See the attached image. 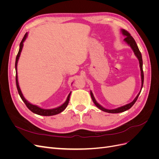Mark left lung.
I'll return each instance as SVG.
<instances>
[{
	"label": "left lung",
	"instance_id": "obj_1",
	"mask_svg": "<svg viewBox=\"0 0 159 159\" xmlns=\"http://www.w3.org/2000/svg\"><path fill=\"white\" fill-rule=\"evenodd\" d=\"M121 32L123 33V34L124 36H125V38L124 40L125 41L127 44L131 47V48L133 49L134 54H135V56L137 57V58L139 59V64H140V68H141V81H142V85H141V89L143 88V82H144V74H143V60H142V56H141V53L140 52V50H139V48L137 45V43L135 42V40H134V38L131 36V34H130V33L127 31L125 29H122L121 30ZM140 93L139 92V94L137 95V97L135 98V99H134L133 102L131 103H130L127 105H124V106H122L121 107H119L117 109H105L103 108L102 106H101V105L98 103L97 102H96V101L93 97V93L92 92H90V95H91V99H92L93 102L94 103V104L97 106L99 109H101L102 111H103L105 112H107V113H121V112H124L125 111L129 109L130 108H131L133 105L134 104V103L136 102V101L138 99V97L139 95H140Z\"/></svg>",
	"mask_w": 159,
	"mask_h": 159
}]
</instances>
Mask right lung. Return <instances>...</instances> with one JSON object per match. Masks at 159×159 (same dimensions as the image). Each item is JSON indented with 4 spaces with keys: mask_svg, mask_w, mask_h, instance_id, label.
Instances as JSON below:
<instances>
[{
    "mask_svg": "<svg viewBox=\"0 0 159 159\" xmlns=\"http://www.w3.org/2000/svg\"><path fill=\"white\" fill-rule=\"evenodd\" d=\"M27 36V33L25 34V35L24 36L22 40L20 42V49H19V51L18 52V54L16 56V61H15V68H16V88L18 89V92L20 95V98L22 99V100L24 102V103H25V105H26V107L29 109L32 112H33L34 113H36L37 115H42V116H51V115H57L58 114L61 112L63 111L66 108V107L68 106V103H69V100H70V94L71 92L70 93V94L68 96V98H67V100L66 101V102L63 104L61 105V106L55 108V109H42L39 107L36 106V105H32L31 103H30L28 102L25 99V98L23 97L22 93L21 92V90L20 89V87H19V85H18V77H17V63H18V60L19 57H20V52L22 51V47H23V42L25 40Z\"/></svg>",
    "mask_w": 159,
    "mask_h": 159,
    "instance_id": "obj_1",
    "label": "right lung"
}]
</instances>
